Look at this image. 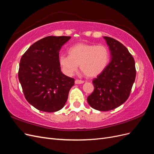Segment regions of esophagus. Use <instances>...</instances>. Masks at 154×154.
<instances>
[{
    "label": "esophagus",
    "mask_w": 154,
    "mask_h": 154,
    "mask_svg": "<svg viewBox=\"0 0 154 154\" xmlns=\"http://www.w3.org/2000/svg\"><path fill=\"white\" fill-rule=\"evenodd\" d=\"M84 83V81L83 80H75V83L76 84H82V83Z\"/></svg>",
    "instance_id": "esophagus-1"
}]
</instances>
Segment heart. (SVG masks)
I'll return each mask as SVG.
<instances>
[{"mask_svg":"<svg viewBox=\"0 0 154 154\" xmlns=\"http://www.w3.org/2000/svg\"><path fill=\"white\" fill-rule=\"evenodd\" d=\"M69 55H60L58 61L62 71L69 76L75 73L80 65L87 77L100 75L108 66L110 51L105 45L78 43L68 49Z\"/></svg>","mask_w":154,"mask_h":154,"instance_id":"heart-1","label":"heart"}]
</instances>
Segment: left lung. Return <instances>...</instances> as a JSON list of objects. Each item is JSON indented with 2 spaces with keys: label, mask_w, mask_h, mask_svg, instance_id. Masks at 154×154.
Wrapping results in <instances>:
<instances>
[{
  "label": "left lung",
  "mask_w": 154,
  "mask_h": 154,
  "mask_svg": "<svg viewBox=\"0 0 154 154\" xmlns=\"http://www.w3.org/2000/svg\"><path fill=\"white\" fill-rule=\"evenodd\" d=\"M103 38L109 46L111 60L105 71L92 80L94 89L87 102L96 110L109 111L128 98L136 69L132 55L125 45L111 37Z\"/></svg>",
  "instance_id": "8db88e82"
}]
</instances>
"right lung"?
<instances>
[{"mask_svg": "<svg viewBox=\"0 0 154 154\" xmlns=\"http://www.w3.org/2000/svg\"><path fill=\"white\" fill-rule=\"evenodd\" d=\"M71 36H49L31 45L22 55L18 80L26 100L39 110L62 109L74 79L61 72L59 51Z\"/></svg>", "mask_w": 154, "mask_h": 154, "instance_id": "add662e5", "label": "right lung"}]
</instances>
